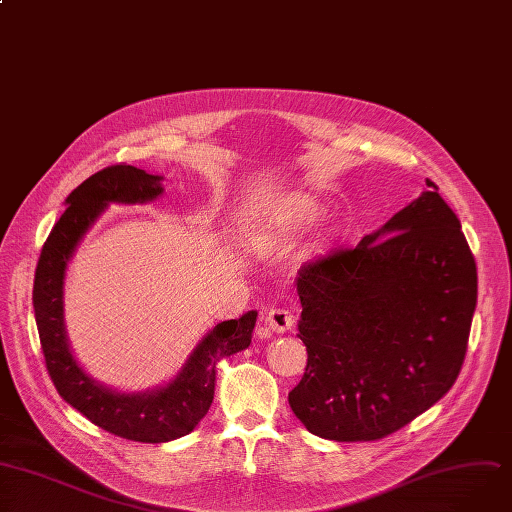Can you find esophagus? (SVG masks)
I'll use <instances>...</instances> for the list:
<instances>
[{"label": "esophagus", "mask_w": 512, "mask_h": 512, "mask_svg": "<svg viewBox=\"0 0 512 512\" xmlns=\"http://www.w3.org/2000/svg\"><path fill=\"white\" fill-rule=\"evenodd\" d=\"M266 326L272 332L283 334L295 326V313L287 307H270L266 313Z\"/></svg>", "instance_id": "34e87169"}]
</instances>
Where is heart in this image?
<instances>
[{"label": "heart", "instance_id": "heart-1", "mask_svg": "<svg viewBox=\"0 0 512 512\" xmlns=\"http://www.w3.org/2000/svg\"><path fill=\"white\" fill-rule=\"evenodd\" d=\"M311 217L313 213L303 201H279L250 213L246 227L256 238H277V235L307 223Z\"/></svg>", "mask_w": 512, "mask_h": 512}]
</instances>
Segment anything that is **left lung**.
<instances>
[{
	"label": "left lung",
	"instance_id": "1",
	"mask_svg": "<svg viewBox=\"0 0 512 512\" xmlns=\"http://www.w3.org/2000/svg\"><path fill=\"white\" fill-rule=\"evenodd\" d=\"M416 201L352 248L299 268L307 367L289 391L313 435L377 441L455 383L478 301L461 223L426 180Z\"/></svg>",
	"mask_w": 512,
	"mask_h": 512
}]
</instances>
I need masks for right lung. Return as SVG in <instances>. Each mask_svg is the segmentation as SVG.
I'll use <instances>...</instances> for the list:
<instances>
[{
    "mask_svg": "<svg viewBox=\"0 0 512 512\" xmlns=\"http://www.w3.org/2000/svg\"><path fill=\"white\" fill-rule=\"evenodd\" d=\"M162 176L135 166H108L67 196V209L41 250L32 305L47 371L59 396L110 435L137 443H166L194 430L213 404L215 371L223 357L250 346L256 311L217 324L192 350L184 369L166 387L145 393L112 391L84 373L73 359L63 326V279L67 262L88 227L108 203H147L164 192Z\"/></svg>",
    "mask_w": 512,
    "mask_h": 512,
    "instance_id": "obj_1",
    "label": "right lung"
}]
</instances>
